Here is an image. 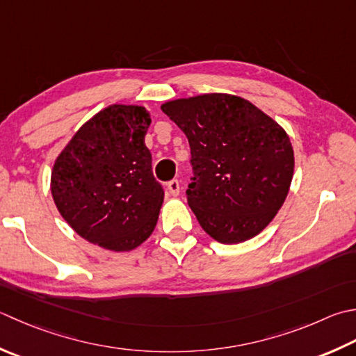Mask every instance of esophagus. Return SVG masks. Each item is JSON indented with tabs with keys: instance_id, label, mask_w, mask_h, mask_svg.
<instances>
[{
	"instance_id": "34e87169",
	"label": "esophagus",
	"mask_w": 356,
	"mask_h": 356,
	"mask_svg": "<svg viewBox=\"0 0 356 356\" xmlns=\"http://www.w3.org/2000/svg\"><path fill=\"white\" fill-rule=\"evenodd\" d=\"M168 190H170V193L172 194V196H179V193H180V184H179V180L177 179H172V180H170L168 182Z\"/></svg>"
}]
</instances>
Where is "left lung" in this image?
<instances>
[{
	"mask_svg": "<svg viewBox=\"0 0 356 356\" xmlns=\"http://www.w3.org/2000/svg\"><path fill=\"white\" fill-rule=\"evenodd\" d=\"M162 111L190 143L186 200L200 227L222 243L259 234L280 211L293 177L287 132L253 103L229 94L166 102Z\"/></svg>",
	"mask_w": 356,
	"mask_h": 356,
	"instance_id": "8db88e82",
	"label": "left lung"
}]
</instances>
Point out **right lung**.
<instances>
[{
	"mask_svg": "<svg viewBox=\"0 0 356 356\" xmlns=\"http://www.w3.org/2000/svg\"><path fill=\"white\" fill-rule=\"evenodd\" d=\"M149 113L113 104L76 131L54 163L51 191L60 214L81 238L129 252L149 238L163 202L145 145Z\"/></svg>",
	"mask_w": 356,
	"mask_h": 356,
	"instance_id": "add662e5",
	"label": "right lung"
}]
</instances>
